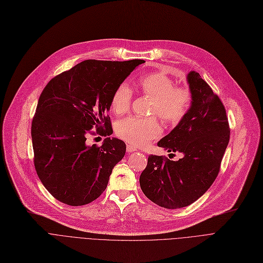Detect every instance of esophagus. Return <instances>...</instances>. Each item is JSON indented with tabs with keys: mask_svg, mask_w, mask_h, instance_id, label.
<instances>
[{
	"mask_svg": "<svg viewBox=\"0 0 263 263\" xmlns=\"http://www.w3.org/2000/svg\"><path fill=\"white\" fill-rule=\"evenodd\" d=\"M136 150V148L134 147V146H132V145H127V153H133V151H135Z\"/></svg>",
	"mask_w": 263,
	"mask_h": 263,
	"instance_id": "1",
	"label": "esophagus"
}]
</instances>
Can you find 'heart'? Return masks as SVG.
Here are the masks:
<instances>
[{"instance_id": "heart-1", "label": "heart", "mask_w": 263, "mask_h": 263, "mask_svg": "<svg viewBox=\"0 0 263 263\" xmlns=\"http://www.w3.org/2000/svg\"><path fill=\"white\" fill-rule=\"evenodd\" d=\"M136 89L142 95L153 98L149 113L159 116L165 123L177 124L189 112L192 93L189 88L176 86L174 80L163 72H153L142 76L136 82ZM132 90L121 83L113 91L109 99L110 110L115 115L127 113L132 103ZM162 133L161 124L156 117H128L118 121L116 134L127 143L142 147Z\"/></svg>"}]
</instances>
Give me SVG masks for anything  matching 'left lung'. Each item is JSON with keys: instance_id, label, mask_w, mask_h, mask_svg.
I'll return each instance as SVG.
<instances>
[{"instance_id": "8db88e82", "label": "left lung", "mask_w": 263, "mask_h": 263, "mask_svg": "<svg viewBox=\"0 0 263 263\" xmlns=\"http://www.w3.org/2000/svg\"><path fill=\"white\" fill-rule=\"evenodd\" d=\"M187 82L192 93L189 112L158 143L168 153H181L183 157L172 161L151 155L140 177L146 197L166 209L183 208L204 194L219 173L230 139L219 97L195 71L187 74Z\"/></svg>"}]
</instances>
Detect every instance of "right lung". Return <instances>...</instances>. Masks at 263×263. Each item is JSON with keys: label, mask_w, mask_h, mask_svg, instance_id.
<instances>
[{"label": "right lung", "mask_w": 263, "mask_h": 263, "mask_svg": "<svg viewBox=\"0 0 263 263\" xmlns=\"http://www.w3.org/2000/svg\"><path fill=\"white\" fill-rule=\"evenodd\" d=\"M143 63L87 60L54 77L44 88L31 129L34 165L55 199L84 205L106 189L109 175L126 154V144L106 137L100 147L87 146L86 137L113 133L106 115L110 96Z\"/></svg>", "instance_id": "add662e5"}]
</instances>
